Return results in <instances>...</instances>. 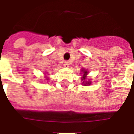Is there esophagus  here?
Wrapping results in <instances>:
<instances>
[{"mask_svg": "<svg viewBox=\"0 0 134 134\" xmlns=\"http://www.w3.org/2000/svg\"><path fill=\"white\" fill-rule=\"evenodd\" d=\"M64 66L65 67H69V66H70V62H69V61H64Z\"/></svg>", "mask_w": 134, "mask_h": 134, "instance_id": "obj_1", "label": "esophagus"}]
</instances>
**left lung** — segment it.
Masks as SVG:
<instances>
[{"mask_svg": "<svg viewBox=\"0 0 134 134\" xmlns=\"http://www.w3.org/2000/svg\"><path fill=\"white\" fill-rule=\"evenodd\" d=\"M81 72H82V80H83V83L82 84L84 85H90L91 84V81H86L85 80L87 78V75L88 72H87V70H85L84 69H82L81 70Z\"/></svg>", "mask_w": 134, "mask_h": 134, "instance_id": "left-lung-1", "label": "left lung"}]
</instances>
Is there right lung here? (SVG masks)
Segmentation results:
<instances>
[{
	"label": "right lung",
	"mask_w": 134,
	"mask_h": 134,
	"mask_svg": "<svg viewBox=\"0 0 134 134\" xmlns=\"http://www.w3.org/2000/svg\"><path fill=\"white\" fill-rule=\"evenodd\" d=\"M46 78H47V77H46Z\"/></svg>",
	"instance_id": "add662e5"
}]
</instances>
